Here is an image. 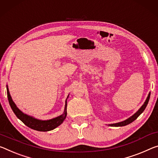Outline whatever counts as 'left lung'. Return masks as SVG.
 Wrapping results in <instances>:
<instances>
[{"instance_id": "obj_1", "label": "left lung", "mask_w": 158, "mask_h": 158, "mask_svg": "<svg viewBox=\"0 0 158 158\" xmlns=\"http://www.w3.org/2000/svg\"><path fill=\"white\" fill-rule=\"evenodd\" d=\"M150 96H151V92L148 94V96L146 101L144 102L143 105V106L140 107L139 110H138L136 113H134L133 115H132V116L129 117L128 119L124 120V121L117 122V123H114V124H109V126H110V127H124V126H126V125H127V124H129L130 123H131V122H133L134 120L137 119V117H139V115L144 111V110L146 109L147 105H148V103Z\"/></svg>"}]
</instances>
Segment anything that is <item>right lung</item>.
<instances>
[{
    "label": "right lung",
    "instance_id": "right-lung-1",
    "mask_svg": "<svg viewBox=\"0 0 158 158\" xmlns=\"http://www.w3.org/2000/svg\"><path fill=\"white\" fill-rule=\"evenodd\" d=\"M6 86L7 98H8L10 106L12 111H13L14 113L15 114L17 118L20 119L26 126L29 127V128L39 131H51V130L56 129V127L60 126V125L64 122V120L67 117V100L68 98L69 95L65 101V106H64V110L63 113L58 117H55V118L48 120H41L35 118L34 117L30 116V115L25 114L23 112H22L17 107L14 101H12V97L10 96V94L8 86L7 85Z\"/></svg>",
    "mask_w": 158,
    "mask_h": 158
}]
</instances>
